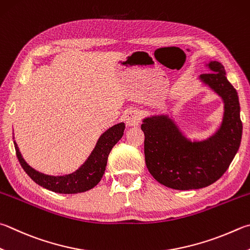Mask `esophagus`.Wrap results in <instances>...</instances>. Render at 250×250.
Wrapping results in <instances>:
<instances>
[{"mask_svg": "<svg viewBox=\"0 0 250 250\" xmlns=\"http://www.w3.org/2000/svg\"><path fill=\"white\" fill-rule=\"evenodd\" d=\"M141 112L137 109H130L126 110V112L125 113V124L128 125L129 126H135L139 125L141 122Z\"/></svg>", "mask_w": 250, "mask_h": 250, "instance_id": "1", "label": "esophagus"}]
</instances>
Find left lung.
<instances>
[{"label": "left lung", "mask_w": 250, "mask_h": 250, "mask_svg": "<svg viewBox=\"0 0 250 250\" xmlns=\"http://www.w3.org/2000/svg\"><path fill=\"white\" fill-rule=\"evenodd\" d=\"M213 72L201 74L200 80L219 94L224 102V117L215 134L201 142L185 138L167 116L145 118V164L158 183L176 190L200 189L223 176L237 153L242 140L238 95L226 79L224 66L211 61Z\"/></svg>", "instance_id": "8db88e82"}]
</instances>
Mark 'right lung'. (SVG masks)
I'll return each instance as SVG.
<instances>
[{
    "label": "right lung",
    "instance_id": "1",
    "mask_svg": "<svg viewBox=\"0 0 250 250\" xmlns=\"http://www.w3.org/2000/svg\"><path fill=\"white\" fill-rule=\"evenodd\" d=\"M124 131L125 124L122 122L108 129L99 138L96 146L87 158V161L84 163V165L81 166L73 174L65 176H49L31 168L21 157L15 141L14 145L17 158L22 169L36 184L48 190H51L53 192L79 193L94 188L101 181L103 175L105 174L108 155H109L113 145L122 138Z\"/></svg>",
    "mask_w": 250,
    "mask_h": 250
}]
</instances>
